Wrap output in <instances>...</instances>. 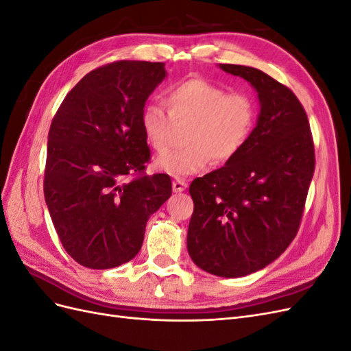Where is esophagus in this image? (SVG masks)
I'll list each match as a JSON object with an SVG mask.
<instances>
[{"label": "esophagus", "mask_w": 351, "mask_h": 351, "mask_svg": "<svg viewBox=\"0 0 351 351\" xmlns=\"http://www.w3.org/2000/svg\"><path fill=\"white\" fill-rule=\"evenodd\" d=\"M187 187V182L183 178H176L173 182V190L174 192H183V190Z\"/></svg>", "instance_id": "34e87169"}]
</instances>
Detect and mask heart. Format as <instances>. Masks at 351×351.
<instances>
[{"instance_id": "1", "label": "heart", "mask_w": 351, "mask_h": 351, "mask_svg": "<svg viewBox=\"0 0 351 351\" xmlns=\"http://www.w3.org/2000/svg\"><path fill=\"white\" fill-rule=\"evenodd\" d=\"M162 105L147 102L141 112L145 139L158 154L171 146L174 123L189 124L187 145L156 159V168L171 176H189L205 168L210 159L226 164L246 146L258 121V102L244 90L227 88L204 77L173 84Z\"/></svg>"}]
</instances>
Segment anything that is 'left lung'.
<instances>
[{
    "label": "left lung",
    "mask_w": 351,
    "mask_h": 351,
    "mask_svg": "<svg viewBox=\"0 0 351 351\" xmlns=\"http://www.w3.org/2000/svg\"><path fill=\"white\" fill-rule=\"evenodd\" d=\"M258 90L261 114L243 151L190 184V258L204 271L237 278L267 267L299 231L315 173V145L300 101L263 71L219 64Z\"/></svg>",
    "instance_id": "1"
}]
</instances>
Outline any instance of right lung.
I'll use <instances>...</instances> for the list:
<instances>
[{"label": "right lung", "mask_w": 351, "mask_h": 351, "mask_svg": "<svg viewBox=\"0 0 351 351\" xmlns=\"http://www.w3.org/2000/svg\"><path fill=\"white\" fill-rule=\"evenodd\" d=\"M165 62L114 61L88 73L61 102L48 133L44 193L62 247L108 269L139 253L146 222L171 196L168 174L146 176V99Z\"/></svg>", "instance_id": "obj_1"}]
</instances>
